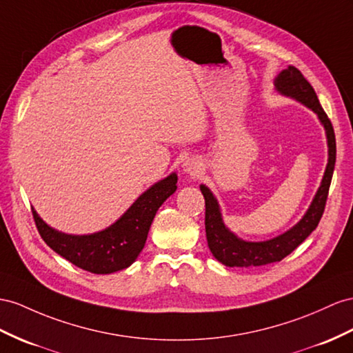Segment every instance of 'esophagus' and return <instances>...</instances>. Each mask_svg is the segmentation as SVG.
Returning a JSON list of instances; mask_svg holds the SVG:
<instances>
[{"label": "esophagus", "mask_w": 353, "mask_h": 353, "mask_svg": "<svg viewBox=\"0 0 353 353\" xmlns=\"http://www.w3.org/2000/svg\"><path fill=\"white\" fill-rule=\"evenodd\" d=\"M183 171L186 174H191L195 176L201 171V162L196 161V159H188L185 164H183Z\"/></svg>", "instance_id": "34e87169"}]
</instances>
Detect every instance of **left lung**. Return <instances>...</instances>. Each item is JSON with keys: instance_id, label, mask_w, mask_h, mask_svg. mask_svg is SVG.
Masks as SVG:
<instances>
[{"instance_id": "obj_1", "label": "left lung", "mask_w": 353, "mask_h": 353, "mask_svg": "<svg viewBox=\"0 0 353 353\" xmlns=\"http://www.w3.org/2000/svg\"><path fill=\"white\" fill-rule=\"evenodd\" d=\"M274 86L280 94L292 97L304 105L310 107L318 114L322 122L328 139V165L325 170L322 183L316 192L310 209L307 210L304 218L298 222L294 228L286 231L282 236L267 241H243L225 227L218 201L210 192V189L201 185L200 189L205 200V236L213 256L228 267H258L277 263L294 252L301 243L310 236L318 227L322 218L325 204H327L331 179L336 165V134H334L332 123L328 114L323 112L312 85L301 74V71L295 67H288L280 73Z\"/></svg>"}]
</instances>
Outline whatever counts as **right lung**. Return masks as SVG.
Listing matches in <instances>:
<instances>
[{
  "label": "right lung",
  "mask_w": 353,
  "mask_h": 353,
  "mask_svg": "<svg viewBox=\"0 0 353 353\" xmlns=\"http://www.w3.org/2000/svg\"><path fill=\"white\" fill-rule=\"evenodd\" d=\"M173 173L139 196L119 221L90 236H68L50 228L32 209L41 239L58 255L95 274H110L130 267L140 255L157 210L177 189Z\"/></svg>",
  "instance_id": "right-lung-1"
}]
</instances>
